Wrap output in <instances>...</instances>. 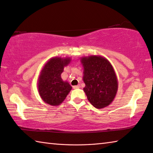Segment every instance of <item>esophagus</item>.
I'll use <instances>...</instances> for the list:
<instances>
[{
	"label": "esophagus",
	"instance_id": "esophagus-1",
	"mask_svg": "<svg viewBox=\"0 0 153 153\" xmlns=\"http://www.w3.org/2000/svg\"><path fill=\"white\" fill-rule=\"evenodd\" d=\"M80 85H74V86H73L72 87H73V89H79V88H80Z\"/></svg>",
	"mask_w": 153,
	"mask_h": 153
}]
</instances>
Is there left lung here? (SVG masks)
<instances>
[{
  "mask_svg": "<svg viewBox=\"0 0 153 153\" xmlns=\"http://www.w3.org/2000/svg\"><path fill=\"white\" fill-rule=\"evenodd\" d=\"M83 66V90L89 102L96 108H103L111 104L118 90V81L113 67L104 57H82Z\"/></svg>",
  "mask_w": 153,
  "mask_h": 153,
  "instance_id": "8db88e82",
  "label": "left lung"
}]
</instances>
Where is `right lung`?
Returning <instances> with one entry per match:
<instances>
[{
    "instance_id": "right-lung-1",
    "label": "right lung",
    "mask_w": 153,
    "mask_h": 153,
    "mask_svg": "<svg viewBox=\"0 0 153 153\" xmlns=\"http://www.w3.org/2000/svg\"><path fill=\"white\" fill-rule=\"evenodd\" d=\"M71 62V57H52L42 68L37 85L40 96L45 103L59 106L71 91V85L61 77L64 67Z\"/></svg>"
}]
</instances>
